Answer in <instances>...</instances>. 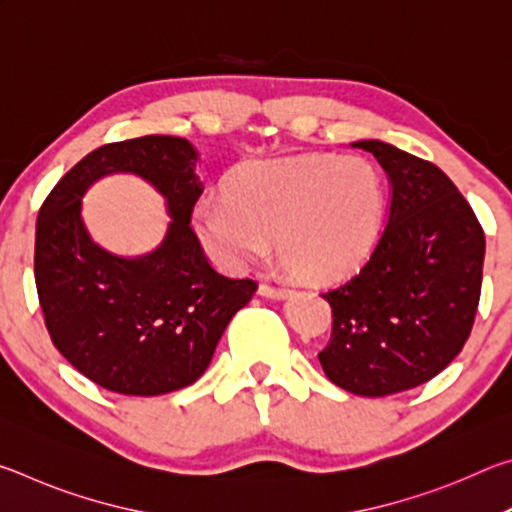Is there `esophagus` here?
<instances>
[{
	"instance_id": "esophagus-1",
	"label": "esophagus",
	"mask_w": 512,
	"mask_h": 512,
	"mask_svg": "<svg viewBox=\"0 0 512 512\" xmlns=\"http://www.w3.org/2000/svg\"><path fill=\"white\" fill-rule=\"evenodd\" d=\"M259 293H262V296H268V298H287L291 289L282 287V284H275V282H262V284H259Z\"/></svg>"
}]
</instances>
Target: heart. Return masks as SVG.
<instances>
[{
  "label": "heart",
  "instance_id": "1",
  "mask_svg": "<svg viewBox=\"0 0 512 512\" xmlns=\"http://www.w3.org/2000/svg\"><path fill=\"white\" fill-rule=\"evenodd\" d=\"M384 214V180L361 155L307 153L237 167L223 196L201 198L192 228L228 271L259 262L275 248L307 282L352 275L375 248Z\"/></svg>",
  "mask_w": 512,
  "mask_h": 512
}]
</instances>
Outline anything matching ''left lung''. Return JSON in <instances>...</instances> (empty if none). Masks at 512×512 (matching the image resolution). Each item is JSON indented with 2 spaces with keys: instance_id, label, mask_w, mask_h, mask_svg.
I'll list each match as a JSON object with an SVG mask.
<instances>
[{
  "instance_id": "1",
  "label": "left lung",
  "mask_w": 512,
  "mask_h": 512,
  "mask_svg": "<svg viewBox=\"0 0 512 512\" xmlns=\"http://www.w3.org/2000/svg\"><path fill=\"white\" fill-rule=\"evenodd\" d=\"M352 146L386 171L391 203L368 262L323 293L332 339L318 359L343 391L384 397L433 379L463 350L479 307L485 235L436 164L379 140Z\"/></svg>"
}]
</instances>
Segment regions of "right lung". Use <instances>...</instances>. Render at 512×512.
I'll list each match as a JSON object with an SVG mask.
<instances>
[{"label": "right lung", "instance_id": "add662e5", "mask_svg": "<svg viewBox=\"0 0 512 512\" xmlns=\"http://www.w3.org/2000/svg\"><path fill=\"white\" fill-rule=\"evenodd\" d=\"M196 164L183 137L112 142L74 164L40 207L33 271L49 336L76 370L112 393L153 397L194 384L257 291L253 280L216 273L189 225L203 194ZM112 172L140 175L168 203V235L151 254H108L84 228L82 196Z\"/></svg>", "mask_w": 512, "mask_h": 512}]
</instances>
